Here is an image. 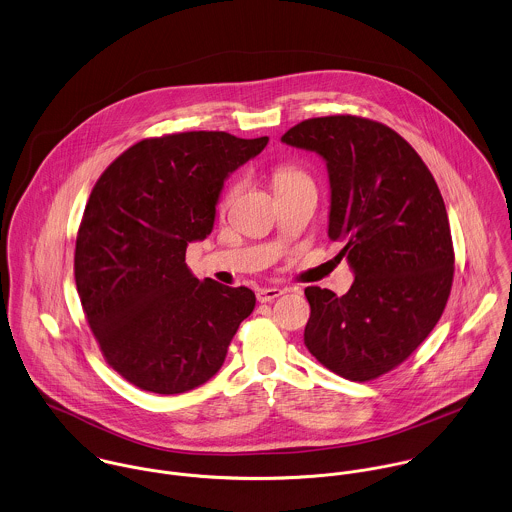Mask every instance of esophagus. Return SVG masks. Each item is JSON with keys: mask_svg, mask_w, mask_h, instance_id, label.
<instances>
[{"mask_svg": "<svg viewBox=\"0 0 512 512\" xmlns=\"http://www.w3.org/2000/svg\"><path fill=\"white\" fill-rule=\"evenodd\" d=\"M281 295H283L281 289H277V287H267V289H259V291H257V301H259V303H271V301L279 299Z\"/></svg>", "mask_w": 512, "mask_h": 512, "instance_id": "1", "label": "esophagus"}]
</instances>
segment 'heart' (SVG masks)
Returning a JSON list of instances; mask_svg holds the SVG:
<instances>
[{"label": "heart", "instance_id": "heart-1", "mask_svg": "<svg viewBox=\"0 0 512 512\" xmlns=\"http://www.w3.org/2000/svg\"><path fill=\"white\" fill-rule=\"evenodd\" d=\"M299 182H310L307 174H305L301 168H297V166H281V168H277V172H275V188H277V190L287 188V186H293V184H299ZM235 192H237V186H233V188L225 194L223 205H227L231 202V198L235 196Z\"/></svg>", "mask_w": 512, "mask_h": 512}]
</instances>
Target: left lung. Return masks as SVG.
Wrapping results in <instances>:
<instances>
[{"instance_id":"obj_1","label":"left lung","mask_w":512,"mask_h":512,"mask_svg":"<svg viewBox=\"0 0 512 512\" xmlns=\"http://www.w3.org/2000/svg\"><path fill=\"white\" fill-rule=\"evenodd\" d=\"M281 142L316 152L328 170V237L342 241L354 283L336 297L307 287L308 352L334 374L368 382L427 338L453 283V241L441 192L408 142L382 122L308 118Z\"/></svg>"}]
</instances>
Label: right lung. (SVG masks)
Masks as SVG:
<instances>
[{
    "label": "right lung",
    "instance_id": "right-lung-1",
    "mask_svg": "<svg viewBox=\"0 0 512 512\" xmlns=\"http://www.w3.org/2000/svg\"><path fill=\"white\" fill-rule=\"evenodd\" d=\"M267 142L205 130L146 138L95 184L77 235V291L104 360L136 388L202 386L253 312L251 289L196 279L186 247L211 233L223 182Z\"/></svg>",
    "mask_w": 512,
    "mask_h": 512
}]
</instances>
